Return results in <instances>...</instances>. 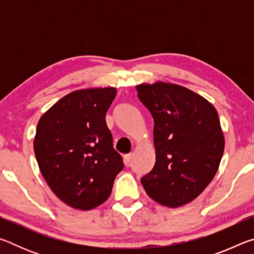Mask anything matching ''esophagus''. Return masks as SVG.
Returning a JSON list of instances; mask_svg holds the SVG:
<instances>
[{"instance_id":"1","label":"esophagus","mask_w":254,"mask_h":254,"mask_svg":"<svg viewBox=\"0 0 254 254\" xmlns=\"http://www.w3.org/2000/svg\"><path fill=\"white\" fill-rule=\"evenodd\" d=\"M132 158H133V156H132V153H128V154H126V156H124V163H126L127 166H130V163H131V161H132Z\"/></svg>"}]
</instances>
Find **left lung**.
<instances>
[{"label": "left lung", "mask_w": 254, "mask_h": 254, "mask_svg": "<svg viewBox=\"0 0 254 254\" xmlns=\"http://www.w3.org/2000/svg\"><path fill=\"white\" fill-rule=\"evenodd\" d=\"M150 111L156 163L141 183L150 198L179 207L197 198L217 173L224 135L215 107L180 85L157 81L136 86Z\"/></svg>", "instance_id": "obj_1"}]
</instances>
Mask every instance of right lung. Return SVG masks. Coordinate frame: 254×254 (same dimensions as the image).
I'll return each mask as SVG.
<instances>
[{
	"label": "right lung",
	"mask_w": 254,
	"mask_h": 254,
	"mask_svg": "<svg viewBox=\"0 0 254 254\" xmlns=\"http://www.w3.org/2000/svg\"><path fill=\"white\" fill-rule=\"evenodd\" d=\"M117 88L71 92L40 118L33 141L42 176L58 198L88 210L109 198L123 169L105 115Z\"/></svg>",
	"instance_id": "1"
}]
</instances>
